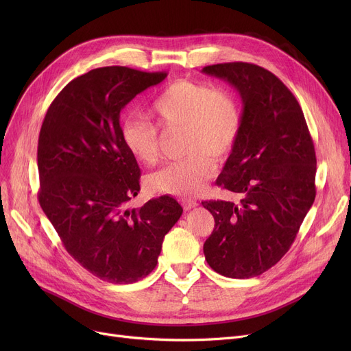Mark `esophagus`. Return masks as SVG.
Masks as SVG:
<instances>
[{
	"mask_svg": "<svg viewBox=\"0 0 351 351\" xmlns=\"http://www.w3.org/2000/svg\"><path fill=\"white\" fill-rule=\"evenodd\" d=\"M182 206L185 210H192L197 206V202L193 199H182Z\"/></svg>",
	"mask_w": 351,
	"mask_h": 351,
	"instance_id": "34e87169",
	"label": "esophagus"
}]
</instances>
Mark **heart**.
<instances>
[{
	"mask_svg": "<svg viewBox=\"0 0 351 351\" xmlns=\"http://www.w3.org/2000/svg\"><path fill=\"white\" fill-rule=\"evenodd\" d=\"M149 115L163 129H183L182 152L186 156L147 178V186L166 195L189 197L204 191L215 173V160H225L242 129V114L226 90L189 80L166 86L151 105ZM121 136L128 152L142 165L159 159L156 128L136 117L122 122Z\"/></svg>",
	"mask_w": 351,
	"mask_h": 351,
	"instance_id": "obj_1",
	"label": "heart"
}]
</instances>
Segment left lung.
Segmentation results:
<instances>
[{
  "label": "left lung",
  "mask_w": 351,
  "mask_h": 351,
  "mask_svg": "<svg viewBox=\"0 0 351 351\" xmlns=\"http://www.w3.org/2000/svg\"><path fill=\"white\" fill-rule=\"evenodd\" d=\"M202 72L230 84L243 104L241 135L216 180L241 200L202 202L215 217L205 259L226 278L249 279L286 254L315 202V145L298 99L270 71L228 62Z\"/></svg>",
  "instance_id": "left-lung-1"
}]
</instances>
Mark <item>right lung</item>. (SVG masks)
I'll return each mask as SVG.
<instances>
[{
    "mask_svg": "<svg viewBox=\"0 0 351 351\" xmlns=\"http://www.w3.org/2000/svg\"><path fill=\"white\" fill-rule=\"evenodd\" d=\"M166 77L126 66L92 69L60 92L41 126L40 205L66 252L109 283L146 278L183 212L168 195L126 208L141 191V169L122 142L121 110Z\"/></svg>",
    "mask_w": 351,
    "mask_h": 351,
    "instance_id": "add662e5",
    "label": "right lung"
}]
</instances>
